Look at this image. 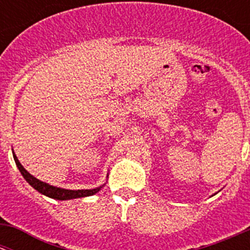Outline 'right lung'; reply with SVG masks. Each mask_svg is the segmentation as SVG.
Segmentation results:
<instances>
[{
  "label": "right lung",
  "instance_id": "add662e5",
  "mask_svg": "<svg viewBox=\"0 0 250 250\" xmlns=\"http://www.w3.org/2000/svg\"><path fill=\"white\" fill-rule=\"evenodd\" d=\"M13 157H14V161H16L18 169L20 170V173H21V175L24 176L25 180H26L27 183L35 188V190H37L40 193L47 196V197L54 198V200H60V201L72 200V198L88 197V196L95 195V193L102 188V186H100V188H92V190H66V188H57V186H52L49 185V184H46L43 183V181L39 180V179H36L34 175H31V174L27 172V170L20 165L16 153H13Z\"/></svg>",
  "mask_w": 250,
  "mask_h": 250
}]
</instances>
